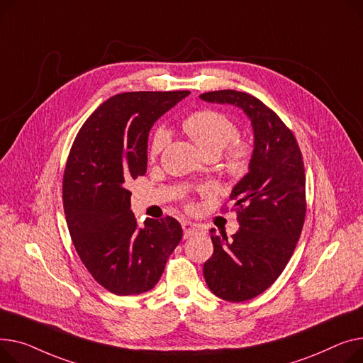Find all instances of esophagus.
Segmentation results:
<instances>
[{"instance_id": "esophagus-1", "label": "esophagus", "mask_w": 363, "mask_h": 363, "mask_svg": "<svg viewBox=\"0 0 363 363\" xmlns=\"http://www.w3.org/2000/svg\"><path fill=\"white\" fill-rule=\"evenodd\" d=\"M182 227H183L184 239H189L190 236H195V234H198V233L202 230L199 224L191 223V221H183V223H182Z\"/></svg>"}]
</instances>
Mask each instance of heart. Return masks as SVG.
I'll return each mask as SVG.
<instances>
[{"instance_id": "heart-1", "label": "heart", "mask_w": 363, "mask_h": 363, "mask_svg": "<svg viewBox=\"0 0 363 363\" xmlns=\"http://www.w3.org/2000/svg\"><path fill=\"white\" fill-rule=\"evenodd\" d=\"M183 129L206 157L221 155L224 149L238 136L236 124L223 113L212 110L198 111L189 116L183 121ZM167 145V130L157 129L149 143V155L151 158L158 157ZM249 147L246 145L233 146L225 157L227 172L234 177L245 174L249 165Z\"/></svg>"}]
</instances>
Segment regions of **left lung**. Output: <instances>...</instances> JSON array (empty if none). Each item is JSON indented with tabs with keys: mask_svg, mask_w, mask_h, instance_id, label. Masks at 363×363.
Returning a JSON list of instances; mask_svg holds the SVG:
<instances>
[{
	"mask_svg": "<svg viewBox=\"0 0 363 363\" xmlns=\"http://www.w3.org/2000/svg\"><path fill=\"white\" fill-rule=\"evenodd\" d=\"M199 98L238 106L252 125L247 173L230 194L240 227L230 240L211 228L214 253L203 265L212 293L228 302H245L279 279L301 238L306 214L302 154L286 124L258 98L233 89Z\"/></svg>",
	"mask_w": 363,
	"mask_h": 363,
	"instance_id": "1",
	"label": "left lung"
}]
</instances>
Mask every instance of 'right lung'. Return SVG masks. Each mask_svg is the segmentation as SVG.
Here are the masks:
<instances>
[{"mask_svg":"<svg viewBox=\"0 0 363 363\" xmlns=\"http://www.w3.org/2000/svg\"><path fill=\"white\" fill-rule=\"evenodd\" d=\"M190 92H125L105 101L79 130L62 180L73 245L94 279L117 296L149 291L180 243L177 220L138 227L127 183L145 176L154 123Z\"/></svg>","mask_w":363,"mask_h":363,"instance_id":"add662e5","label":"right lung"}]
</instances>
